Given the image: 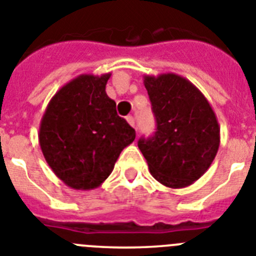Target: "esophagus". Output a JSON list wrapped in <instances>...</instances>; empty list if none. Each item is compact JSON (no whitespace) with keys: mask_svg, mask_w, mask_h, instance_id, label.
<instances>
[{"mask_svg":"<svg viewBox=\"0 0 256 256\" xmlns=\"http://www.w3.org/2000/svg\"><path fill=\"white\" fill-rule=\"evenodd\" d=\"M126 122H128V123H130V126H133V128H134V126H136L134 118H133L132 115H128V116H126Z\"/></svg>","mask_w":256,"mask_h":256,"instance_id":"esophagus-1","label":"esophagus"}]
</instances>
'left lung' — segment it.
Masks as SVG:
<instances>
[{
	"instance_id": "1",
	"label": "left lung",
	"mask_w": 256,
	"mask_h": 256,
	"mask_svg": "<svg viewBox=\"0 0 256 256\" xmlns=\"http://www.w3.org/2000/svg\"><path fill=\"white\" fill-rule=\"evenodd\" d=\"M156 119L152 137L138 148L150 173L169 188H183L209 169L218 152L220 128L212 105L188 79L174 73L144 76Z\"/></svg>"
}]
</instances>
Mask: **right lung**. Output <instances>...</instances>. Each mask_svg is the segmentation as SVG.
<instances>
[{
  "instance_id": "right-lung-1",
  "label": "right lung",
  "mask_w": 256,
  "mask_h": 256,
  "mask_svg": "<svg viewBox=\"0 0 256 256\" xmlns=\"http://www.w3.org/2000/svg\"><path fill=\"white\" fill-rule=\"evenodd\" d=\"M112 73L80 74L54 94L40 119V141L44 159L68 187L90 191L112 174L136 132L116 114L106 94Z\"/></svg>"
}]
</instances>
